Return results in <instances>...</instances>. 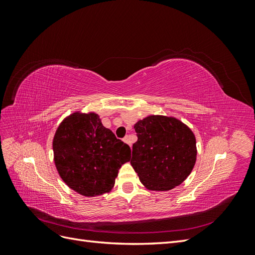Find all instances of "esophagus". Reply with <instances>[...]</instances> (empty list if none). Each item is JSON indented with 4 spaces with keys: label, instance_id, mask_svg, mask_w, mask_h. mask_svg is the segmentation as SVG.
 Listing matches in <instances>:
<instances>
[{
    "label": "esophagus",
    "instance_id": "1",
    "mask_svg": "<svg viewBox=\"0 0 255 255\" xmlns=\"http://www.w3.org/2000/svg\"><path fill=\"white\" fill-rule=\"evenodd\" d=\"M123 141H125L126 143H128L129 146H130V141H129V136H126L125 138H123Z\"/></svg>",
    "mask_w": 255,
    "mask_h": 255
}]
</instances>
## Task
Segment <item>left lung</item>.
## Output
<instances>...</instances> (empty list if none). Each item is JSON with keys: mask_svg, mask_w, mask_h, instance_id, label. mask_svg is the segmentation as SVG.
<instances>
[{"mask_svg": "<svg viewBox=\"0 0 255 255\" xmlns=\"http://www.w3.org/2000/svg\"><path fill=\"white\" fill-rule=\"evenodd\" d=\"M130 165L150 190H170L190 174L197 158L196 137L183 122L166 116H149L134 126Z\"/></svg>", "mask_w": 255, "mask_h": 255, "instance_id": "left-lung-1", "label": "left lung"}]
</instances>
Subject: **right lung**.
<instances>
[{
	"label": "right lung",
	"mask_w": 255,
	"mask_h": 255,
	"mask_svg": "<svg viewBox=\"0 0 255 255\" xmlns=\"http://www.w3.org/2000/svg\"><path fill=\"white\" fill-rule=\"evenodd\" d=\"M54 161L63 181L85 197L112 190L129 146L103 127L95 113L76 112L60 123L53 139Z\"/></svg>",
	"instance_id": "obj_1"
}]
</instances>
